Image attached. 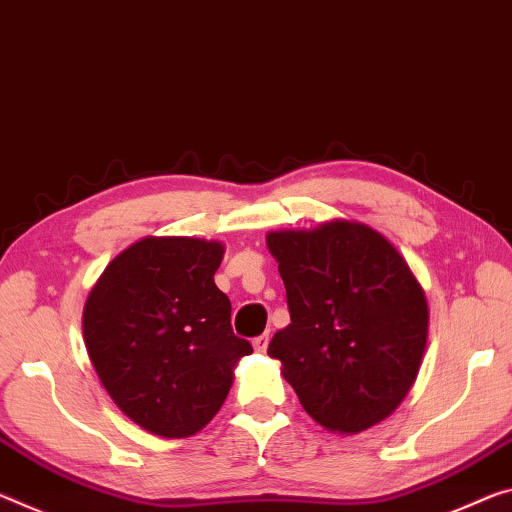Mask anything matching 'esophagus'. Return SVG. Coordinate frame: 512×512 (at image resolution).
Segmentation results:
<instances>
[{
  "instance_id": "esophagus-1",
  "label": "esophagus",
  "mask_w": 512,
  "mask_h": 512,
  "mask_svg": "<svg viewBox=\"0 0 512 512\" xmlns=\"http://www.w3.org/2000/svg\"><path fill=\"white\" fill-rule=\"evenodd\" d=\"M253 346H255L257 353H264L266 348H269V335H259V337H255V339H253Z\"/></svg>"
}]
</instances>
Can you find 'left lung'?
<instances>
[{
  "instance_id": "obj_1",
  "label": "left lung",
  "mask_w": 512,
  "mask_h": 512,
  "mask_svg": "<svg viewBox=\"0 0 512 512\" xmlns=\"http://www.w3.org/2000/svg\"><path fill=\"white\" fill-rule=\"evenodd\" d=\"M291 323L269 355L316 424L362 433L399 408L428 339V300L385 234L335 218L266 234Z\"/></svg>"
}]
</instances>
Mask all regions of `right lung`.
Segmentation results:
<instances>
[{
	"label": "right lung",
	"instance_id": "1",
	"mask_svg": "<svg viewBox=\"0 0 512 512\" xmlns=\"http://www.w3.org/2000/svg\"><path fill=\"white\" fill-rule=\"evenodd\" d=\"M221 241L145 237L116 255L86 298L88 358L120 412L159 437H191L221 410L253 353L216 287Z\"/></svg>",
	"mask_w": 512,
	"mask_h": 512
}]
</instances>
